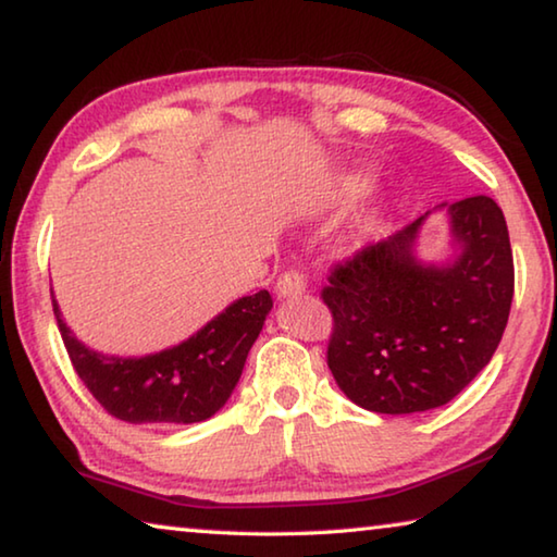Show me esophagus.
<instances>
[{
    "mask_svg": "<svg viewBox=\"0 0 557 557\" xmlns=\"http://www.w3.org/2000/svg\"><path fill=\"white\" fill-rule=\"evenodd\" d=\"M275 289L280 297H297L307 289V280H305V275H299L297 270H287L280 275Z\"/></svg>",
    "mask_w": 557,
    "mask_h": 557,
    "instance_id": "34e87169",
    "label": "esophagus"
}]
</instances>
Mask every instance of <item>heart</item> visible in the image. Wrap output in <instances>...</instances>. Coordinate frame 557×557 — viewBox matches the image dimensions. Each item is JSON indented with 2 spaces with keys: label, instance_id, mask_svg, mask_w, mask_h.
I'll use <instances>...</instances> for the list:
<instances>
[{
  "label": "heart",
  "instance_id": "b5f03b06",
  "mask_svg": "<svg viewBox=\"0 0 557 557\" xmlns=\"http://www.w3.org/2000/svg\"><path fill=\"white\" fill-rule=\"evenodd\" d=\"M375 182H379V178H375L369 169H346V172H338L322 191V209L334 213L354 209V206L361 203L366 196L373 194ZM381 228L383 209L379 206V209L366 211L361 219L354 223V228L348 231L346 248L351 252L366 248V245L381 233Z\"/></svg>",
  "mask_w": 557,
  "mask_h": 557
}]
</instances>
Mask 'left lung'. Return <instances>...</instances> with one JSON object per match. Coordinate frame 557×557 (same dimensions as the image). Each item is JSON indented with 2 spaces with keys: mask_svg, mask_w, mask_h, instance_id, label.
Instances as JSON below:
<instances>
[{
  "mask_svg": "<svg viewBox=\"0 0 557 557\" xmlns=\"http://www.w3.org/2000/svg\"><path fill=\"white\" fill-rule=\"evenodd\" d=\"M451 256L418 258L425 215L369 245L329 275L334 317L326 361L363 410L425 412L449 403L492 361L511 312L513 256L488 196L440 203Z\"/></svg>",
  "mask_w": 557,
  "mask_h": 557,
  "instance_id": "obj_1",
  "label": "left lung"
}]
</instances>
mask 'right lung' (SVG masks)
Returning a JSON list of instances; mask_svg holds the SVG:
<instances>
[{
	"label": "right lung",
	"mask_w": 557,
	"mask_h": 557,
	"mask_svg": "<svg viewBox=\"0 0 557 557\" xmlns=\"http://www.w3.org/2000/svg\"><path fill=\"white\" fill-rule=\"evenodd\" d=\"M272 309L268 289L235 299L186 342L147 356H108L88 348L53 314L65 351L86 388L112 418L132 425H191L228 403L245 358Z\"/></svg>",
	"instance_id": "obj_1"
}]
</instances>
